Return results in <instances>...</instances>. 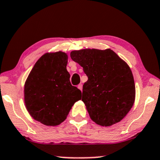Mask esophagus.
I'll return each instance as SVG.
<instances>
[{
  "instance_id": "34e87169",
  "label": "esophagus",
  "mask_w": 160,
  "mask_h": 160,
  "mask_svg": "<svg viewBox=\"0 0 160 160\" xmlns=\"http://www.w3.org/2000/svg\"><path fill=\"white\" fill-rule=\"evenodd\" d=\"M78 88L80 89V91H82V84H79L78 86Z\"/></svg>"
}]
</instances>
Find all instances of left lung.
Masks as SVG:
<instances>
[{
    "mask_svg": "<svg viewBox=\"0 0 160 160\" xmlns=\"http://www.w3.org/2000/svg\"><path fill=\"white\" fill-rule=\"evenodd\" d=\"M70 56L88 77L82 100L91 119L102 126L122 120L135 100L134 77L128 64L111 49H82Z\"/></svg>",
    "mask_w": 160,
    "mask_h": 160,
    "instance_id": "1",
    "label": "left lung"
}]
</instances>
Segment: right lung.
Here are the masks:
<instances>
[{"label": "right lung", "instance_id": "add662e5", "mask_svg": "<svg viewBox=\"0 0 160 160\" xmlns=\"http://www.w3.org/2000/svg\"><path fill=\"white\" fill-rule=\"evenodd\" d=\"M68 58L62 52L43 54L36 62L24 86L28 112L46 125L63 122L72 106L81 99V91L70 82Z\"/></svg>", "mask_w": 160, "mask_h": 160}]
</instances>
